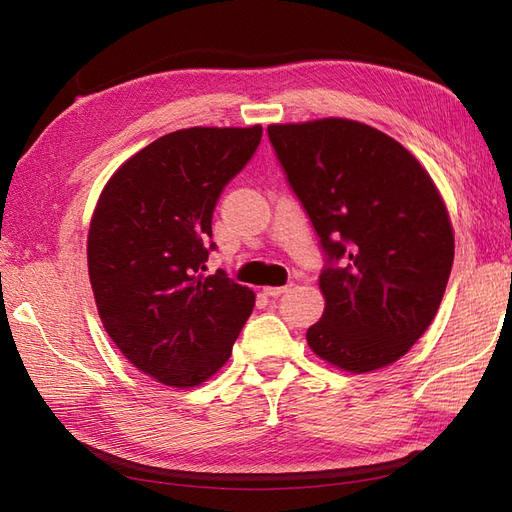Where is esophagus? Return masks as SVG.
<instances>
[{
	"instance_id": "obj_1",
	"label": "esophagus",
	"mask_w": 512,
	"mask_h": 512,
	"mask_svg": "<svg viewBox=\"0 0 512 512\" xmlns=\"http://www.w3.org/2000/svg\"><path fill=\"white\" fill-rule=\"evenodd\" d=\"M288 290H290V286H267V288H265V294H267V297L275 299V297H280V294H284V292H288Z\"/></svg>"
}]
</instances>
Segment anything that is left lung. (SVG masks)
I'll return each instance as SVG.
<instances>
[{"mask_svg": "<svg viewBox=\"0 0 512 512\" xmlns=\"http://www.w3.org/2000/svg\"><path fill=\"white\" fill-rule=\"evenodd\" d=\"M327 258L307 344L365 374L401 359L436 316L455 256L444 200L412 153L350 119L267 128Z\"/></svg>", "mask_w": 512, "mask_h": 512, "instance_id": "left-lung-1", "label": "left lung"}]
</instances>
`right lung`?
<instances>
[{
    "label": "right lung",
    "mask_w": 512,
    "mask_h": 512,
    "mask_svg": "<svg viewBox=\"0 0 512 512\" xmlns=\"http://www.w3.org/2000/svg\"><path fill=\"white\" fill-rule=\"evenodd\" d=\"M260 138V126L170 132L98 198L87 237L98 314L123 356L166 386L211 378L252 314L254 292L222 269L205 275V262L213 209Z\"/></svg>",
    "instance_id": "add662e5"
}]
</instances>
